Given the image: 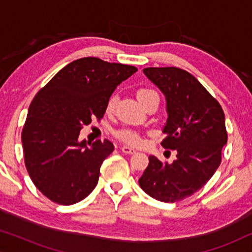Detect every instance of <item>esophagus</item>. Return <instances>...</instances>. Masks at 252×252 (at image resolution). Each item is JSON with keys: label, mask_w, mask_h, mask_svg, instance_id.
<instances>
[{"label": "esophagus", "mask_w": 252, "mask_h": 252, "mask_svg": "<svg viewBox=\"0 0 252 252\" xmlns=\"http://www.w3.org/2000/svg\"><path fill=\"white\" fill-rule=\"evenodd\" d=\"M120 149H122V151L124 154H134L135 153V150L133 149V148H130V147H127V146H123L122 148H120Z\"/></svg>", "instance_id": "obj_1"}]
</instances>
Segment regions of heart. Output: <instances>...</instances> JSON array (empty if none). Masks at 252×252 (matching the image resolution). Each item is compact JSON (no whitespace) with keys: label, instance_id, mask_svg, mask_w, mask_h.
Returning a JSON list of instances; mask_svg holds the SVG:
<instances>
[{"label":"heart","instance_id":"obj_1","mask_svg":"<svg viewBox=\"0 0 252 252\" xmlns=\"http://www.w3.org/2000/svg\"><path fill=\"white\" fill-rule=\"evenodd\" d=\"M136 96L137 98L140 99V102L144 105L151 97H154V96H158V94L154 91V89L148 88V87H141L137 89ZM116 105H117V95L113 94L110 96L108 102H106V106H105L106 112L109 113L112 112L113 110H115ZM115 136L117 139L122 140L123 142L130 144V146H137V144L141 143L140 134L137 133L135 129L127 128V127L126 128H120L118 130H116Z\"/></svg>","mask_w":252,"mask_h":252}]
</instances>
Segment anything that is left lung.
<instances>
[{
    "label": "left lung",
    "instance_id": "8db88e82",
    "mask_svg": "<svg viewBox=\"0 0 252 252\" xmlns=\"http://www.w3.org/2000/svg\"><path fill=\"white\" fill-rule=\"evenodd\" d=\"M143 72L166 97V137L160 144L178 154L171 164L149 156L139 185L153 198L174 203L199 190L219 167L227 143L225 113L189 72L174 66L147 67Z\"/></svg>",
    "mask_w": 252,
    "mask_h": 252
}]
</instances>
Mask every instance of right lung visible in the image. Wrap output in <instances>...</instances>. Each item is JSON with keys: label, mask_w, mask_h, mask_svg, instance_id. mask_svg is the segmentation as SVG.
I'll use <instances>...</instances> for the list:
<instances>
[{"label": "right lung", "mask_w": 252, "mask_h": 252, "mask_svg": "<svg viewBox=\"0 0 252 252\" xmlns=\"http://www.w3.org/2000/svg\"><path fill=\"white\" fill-rule=\"evenodd\" d=\"M136 71L97 57L79 58L37 92L23 127L24 160L33 184L50 201L75 204L94 190L115 147L109 140L87 147L78 141L80 129L103 118L117 86Z\"/></svg>", "instance_id": "add662e5"}]
</instances>
